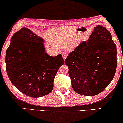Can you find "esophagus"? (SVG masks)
<instances>
[{
    "instance_id": "34e87169",
    "label": "esophagus",
    "mask_w": 123,
    "mask_h": 123,
    "mask_svg": "<svg viewBox=\"0 0 123 123\" xmlns=\"http://www.w3.org/2000/svg\"><path fill=\"white\" fill-rule=\"evenodd\" d=\"M67 56H68V54L66 53H64L62 54V57H63V60H65V59L66 58V57H67Z\"/></svg>"
}]
</instances>
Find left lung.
Returning <instances> with one entry per match:
<instances>
[{"label":"left lung","instance_id":"1","mask_svg":"<svg viewBox=\"0 0 123 123\" xmlns=\"http://www.w3.org/2000/svg\"><path fill=\"white\" fill-rule=\"evenodd\" d=\"M116 55L110 32L97 25L87 42L80 43L65 60L73 90L86 96L102 92L115 76Z\"/></svg>","mask_w":123,"mask_h":123}]
</instances>
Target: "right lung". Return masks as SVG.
Wrapping results in <instances>:
<instances>
[{
    "instance_id": "1",
    "label": "right lung",
    "mask_w": 123,
    "mask_h": 123,
    "mask_svg": "<svg viewBox=\"0 0 123 123\" xmlns=\"http://www.w3.org/2000/svg\"><path fill=\"white\" fill-rule=\"evenodd\" d=\"M10 42L5 62L12 84L33 98L50 94L58 70L64 63L62 55H49L46 52V40L27 28L15 33Z\"/></svg>"
}]
</instances>
